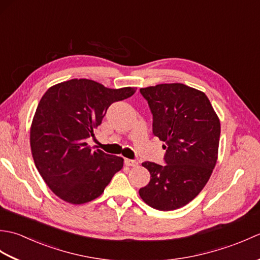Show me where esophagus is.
Here are the masks:
<instances>
[{
    "instance_id": "1",
    "label": "esophagus",
    "mask_w": 260,
    "mask_h": 260,
    "mask_svg": "<svg viewBox=\"0 0 260 260\" xmlns=\"http://www.w3.org/2000/svg\"><path fill=\"white\" fill-rule=\"evenodd\" d=\"M124 163L127 165V167H137V165H139V161H136V159H131V158H125Z\"/></svg>"
}]
</instances>
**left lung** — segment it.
I'll use <instances>...</instances> for the list:
<instances>
[{
	"label": "left lung",
	"instance_id": "1",
	"mask_svg": "<svg viewBox=\"0 0 260 260\" xmlns=\"http://www.w3.org/2000/svg\"><path fill=\"white\" fill-rule=\"evenodd\" d=\"M153 115V134L165 142L164 162H143L151 180L140 189L148 206H185L207 184L217 163L220 121L206 93L183 84L141 88Z\"/></svg>",
	"mask_w": 260,
	"mask_h": 260
}]
</instances>
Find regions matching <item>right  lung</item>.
Returning <instances> with one entry per match:
<instances>
[{
  "mask_svg": "<svg viewBox=\"0 0 260 260\" xmlns=\"http://www.w3.org/2000/svg\"><path fill=\"white\" fill-rule=\"evenodd\" d=\"M135 91L89 79H71L46 91L32 120L30 144L39 173L54 194L73 204L89 202L121 170L123 158L91 152L86 140L95 136L110 105Z\"/></svg>",
  "mask_w": 260,
  "mask_h": 260,
  "instance_id": "add662e5",
  "label": "right lung"
}]
</instances>
